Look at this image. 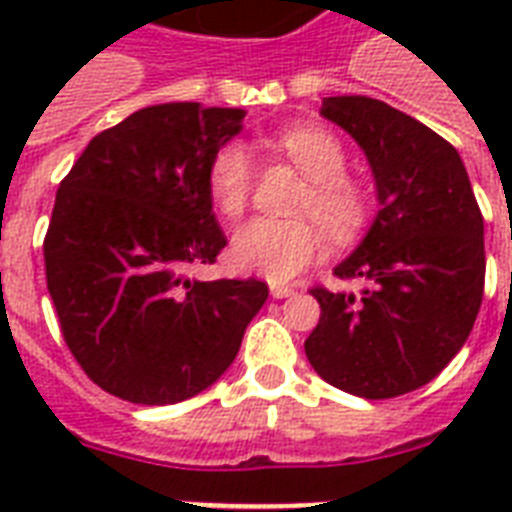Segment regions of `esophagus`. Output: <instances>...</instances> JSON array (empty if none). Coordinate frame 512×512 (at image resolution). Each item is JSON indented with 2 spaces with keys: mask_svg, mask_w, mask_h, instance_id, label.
<instances>
[{
  "mask_svg": "<svg viewBox=\"0 0 512 512\" xmlns=\"http://www.w3.org/2000/svg\"><path fill=\"white\" fill-rule=\"evenodd\" d=\"M295 295V287H284V284H271V297L284 300V297Z\"/></svg>",
  "mask_w": 512,
  "mask_h": 512,
  "instance_id": "1",
  "label": "esophagus"
}]
</instances>
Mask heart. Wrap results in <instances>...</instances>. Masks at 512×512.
Wrapping results in <instances>:
<instances>
[{
  "instance_id": "b5f03b06",
  "label": "heart",
  "mask_w": 512,
  "mask_h": 512,
  "mask_svg": "<svg viewBox=\"0 0 512 512\" xmlns=\"http://www.w3.org/2000/svg\"><path fill=\"white\" fill-rule=\"evenodd\" d=\"M276 148L313 180L300 212L316 217L335 239L356 236L369 215V199L361 185L345 177L348 156L340 140L321 127H292L276 135ZM252 185L255 159L249 148L236 140L217 148L207 170V188L217 212L239 217L247 209ZM321 255L324 231L313 220L255 217L233 233V263L271 281L295 279Z\"/></svg>"
}]
</instances>
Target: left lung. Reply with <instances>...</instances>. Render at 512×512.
<instances>
[{
    "label": "left lung",
    "instance_id": "8db88e82",
    "mask_svg": "<svg viewBox=\"0 0 512 512\" xmlns=\"http://www.w3.org/2000/svg\"><path fill=\"white\" fill-rule=\"evenodd\" d=\"M321 116L361 146L380 212L335 268L364 289H311L321 319L305 356L345 393L404 396L433 380L476 324L484 217L457 148L422 122L364 95L324 98Z\"/></svg>",
    "mask_w": 512,
    "mask_h": 512
}]
</instances>
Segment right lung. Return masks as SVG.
<instances>
[{"mask_svg":"<svg viewBox=\"0 0 512 512\" xmlns=\"http://www.w3.org/2000/svg\"><path fill=\"white\" fill-rule=\"evenodd\" d=\"M244 108L159 103L90 140L44 236L60 332L87 377L124 401L177 404L223 377L268 300L257 279H193L228 244L207 170Z\"/></svg>","mask_w":512,"mask_h":512,"instance_id":"add662e5","label":"right lung"}]
</instances>
